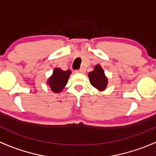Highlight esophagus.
Instances as JSON below:
<instances>
[{
    "mask_svg": "<svg viewBox=\"0 0 156 156\" xmlns=\"http://www.w3.org/2000/svg\"><path fill=\"white\" fill-rule=\"evenodd\" d=\"M76 73H83L85 72V69L84 68H81L79 70H76V71H75Z\"/></svg>",
    "mask_w": 156,
    "mask_h": 156,
    "instance_id": "34e87169",
    "label": "esophagus"
}]
</instances>
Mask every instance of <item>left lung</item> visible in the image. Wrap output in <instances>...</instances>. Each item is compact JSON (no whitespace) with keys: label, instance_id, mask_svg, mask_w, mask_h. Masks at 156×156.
Masks as SVG:
<instances>
[{"label":"left lung","instance_id":"left-lung-1","mask_svg":"<svg viewBox=\"0 0 156 156\" xmlns=\"http://www.w3.org/2000/svg\"><path fill=\"white\" fill-rule=\"evenodd\" d=\"M90 84L99 91H103L108 86V78L100 65H96L93 71L88 73Z\"/></svg>","mask_w":156,"mask_h":156}]
</instances>
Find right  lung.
<instances>
[{
    "mask_svg": "<svg viewBox=\"0 0 156 156\" xmlns=\"http://www.w3.org/2000/svg\"><path fill=\"white\" fill-rule=\"evenodd\" d=\"M71 73L69 69L63 71L60 68H55L52 75L48 78L47 84L54 93H60L67 84Z\"/></svg>",
    "mask_w": 156,
    "mask_h": 156,
    "instance_id": "obj_1",
    "label": "right lung"
}]
</instances>
